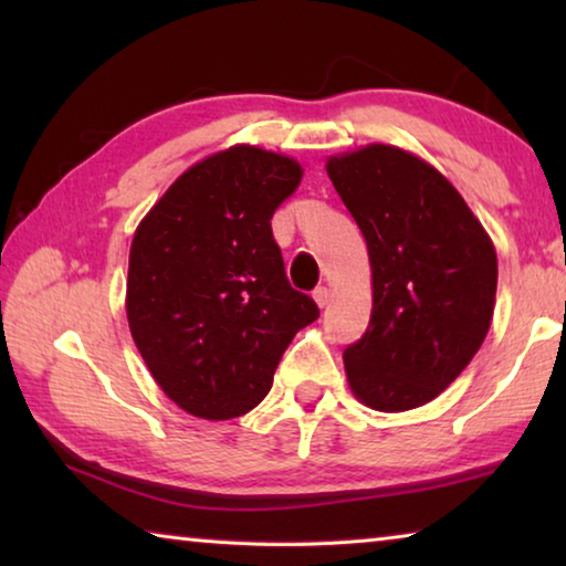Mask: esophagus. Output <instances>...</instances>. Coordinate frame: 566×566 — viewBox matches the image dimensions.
I'll list each match as a JSON object with an SVG mask.
<instances>
[{
	"mask_svg": "<svg viewBox=\"0 0 566 566\" xmlns=\"http://www.w3.org/2000/svg\"><path fill=\"white\" fill-rule=\"evenodd\" d=\"M332 300V292L327 290V286H319V290H314V302H317L319 306H327Z\"/></svg>",
	"mask_w": 566,
	"mask_h": 566,
	"instance_id": "34e87169",
	"label": "esophagus"
}]
</instances>
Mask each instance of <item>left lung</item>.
<instances>
[{
	"label": "left lung",
	"mask_w": 566,
	"mask_h": 566,
	"mask_svg": "<svg viewBox=\"0 0 566 566\" xmlns=\"http://www.w3.org/2000/svg\"><path fill=\"white\" fill-rule=\"evenodd\" d=\"M371 264V319L344 349L352 395L377 411L417 409L452 385L490 332L496 249L442 171L395 145L327 159Z\"/></svg>",
	"instance_id": "obj_1"
}]
</instances>
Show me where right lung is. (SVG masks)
Here are the masks:
<instances>
[{
  "label": "right lung",
  "mask_w": 566,
  "mask_h": 566,
  "mask_svg": "<svg viewBox=\"0 0 566 566\" xmlns=\"http://www.w3.org/2000/svg\"><path fill=\"white\" fill-rule=\"evenodd\" d=\"M302 175L280 151H214L181 171L134 232L124 300L132 339L191 417L254 409L294 334L319 317L286 280L270 224Z\"/></svg>",
  "instance_id": "right-lung-1"
}]
</instances>
